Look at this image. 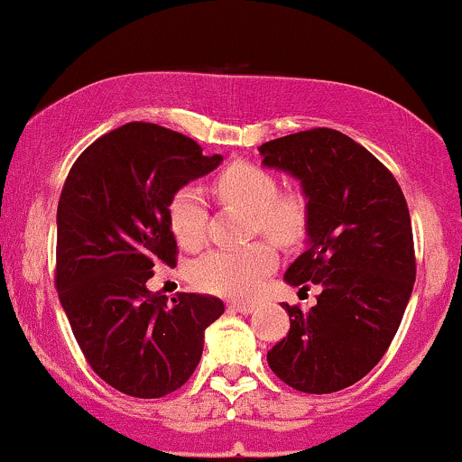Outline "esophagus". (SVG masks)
I'll list each match as a JSON object with an SVG mask.
<instances>
[{"label":"esophagus","mask_w":462,"mask_h":462,"mask_svg":"<svg viewBox=\"0 0 462 462\" xmlns=\"http://www.w3.org/2000/svg\"><path fill=\"white\" fill-rule=\"evenodd\" d=\"M229 307L236 309V311L244 313V316H248V313H253L254 309H257V305H253V302H231Z\"/></svg>","instance_id":"obj_1"}]
</instances>
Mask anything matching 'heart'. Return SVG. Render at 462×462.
I'll use <instances>...</instances> for the list:
<instances>
[{"label": "heart", "instance_id": "b5f03b06", "mask_svg": "<svg viewBox=\"0 0 462 462\" xmlns=\"http://www.w3.org/2000/svg\"><path fill=\"white\" fill-rule=\"evenodd\" d=\"M216 200L248 214L251 233H263L274 242L291 244L305 236L307 205L300 192H276V179L251 162H231L211 181ZM166 218L177 244L197 251L205 240V200L197 188L183 186L168 200ZM276 265V248L270 242H253L244 248L214 251L192 265V283L209 294L248 298L257 294L265 274Z\"/></svg>", "mask_w": 462, "mask_h": 462}]
</instances>
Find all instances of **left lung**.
<instances>
[{
    "label": "left lung",
    "instance_id": "8db88e82",
    "mask_svg": "<svg viewBox=\"0 0 462 462\" xmlns=\"http://www.w3.org/2000/svg\"><path fill=\"white\" fill-rule=\"evenodd\" d=\"M259 153L265 168L298 179L307 199V248L285 283L322 290L309 311L283 302L290 333L268 352V365L298 392H341L383 359L413 291L404 194L370 151L335 129L283 135Z\"/></svg>",
    "mask_w": 462,
    "mask_h": 462
}]
</instances>
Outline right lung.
<instances>
[{"instance_id": "1", "label": "right lung", "mask_w": 462, "mask_h": 462, "mask_svg": "<svg viewBox=\"0 0 462 462\" xmlns=\"http://www.w3.org/2000/svg\"><path fill=\"white\" fill-rule=\"evenodd\" d=\"M188 135L127 123L75 160L58 203L56 287L86 361L134 398L177 392L197 370L220 298L179 294L175 305L146 281L177 263L166 218L179 188L218 168Z\"/></svg>"}]
</instances>
